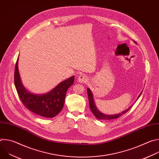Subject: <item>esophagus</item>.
Masks as SVG:
<instances>
[{
	"instance_id": "1",
	"label": "esophagus",
	"mask_w": 159,
	"mask_h": 159,
	"mask_svg": "<svg viewBox=\"0 0 159 159\" xmlns=\"http://www.w3.org/2000/svg\"><path fill=\"white\" fill-rule=\"evenodd\" d=\"M87 80H88L87 77L85 76V75H83V74L80 75L79 78H78V81L81 82V83H85V82H87Z\"/></svg>"
}]
</instances>
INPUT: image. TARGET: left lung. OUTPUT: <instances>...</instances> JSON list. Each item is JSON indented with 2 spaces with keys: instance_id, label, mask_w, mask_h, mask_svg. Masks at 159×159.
<instances>
[{
  "instance_id": "8db88e82",
  "label": "left lung",
  "mask_w": 159,
  "mask_h": 159,
  "mask_svg": "<svg viewBox=\"0 0 159 159\" xmlns=\"http://www.w3.org/2000/svg\"><path fill=\"white\" fill-rule=\"evenodd\" d=\"M142 92L140 93V94L139 95L138 99L140 98V95L142 94ZM87 94H88V98H89V106H90V108L91 111L93 112V113L94 114V115L99 120H111L112 119H116L119 118L120 116H122L123 115L125 114L126 112H127L132 107V106H131L129 107H128L127 109L125 110L124 111H123L122 112H120V114L118 115H106L102 114V112H101L96 107L95 104H94V99H93V94L90 91V90L89 89H87Z\"/></svg>"
}]
</instances>
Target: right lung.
<instances>
[{
    "instance_id": "1",
    "label": "right lung",
    "mask_w": 159,
    "mask_h": 159,
    "mask_svg": "<svg viewBox=\"0 0 159 159\" xmlns=\"http://www.w3.org/2000/svg\"><path fill=\"white\" fill-rule=\"evenodd\" d=\"M74 82L72 76L61 83L51 91L44 94L29 93L22 85L18 70V58L15 66L14 84L18 96L24 106L35 114L44 117L53 118L63 107L66 93Z\"/></svg>"
}]
</instances>
